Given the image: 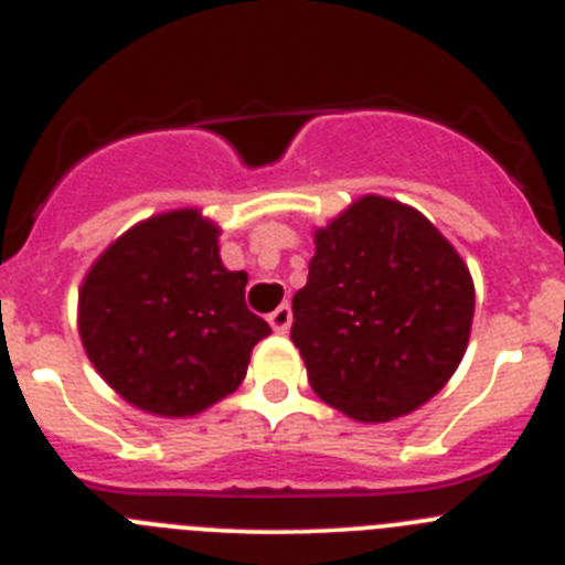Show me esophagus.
Masks as SVG:
<instances>
[{"label":"esophagus","instance_id":"obj_1","mask_svg":"<svg viewBox=\"0 0 565 565\" xmlns=\"http://www.w3.org/2000/svg\"><path fill=\"white\" fill-rule=\"evenodd\" d=\"M270 327H273V332H278V334H287V329H289V323H292V309L287 307V303H281V307L278 309H273L270 312Z\"/></svg>","mask_w":565,"mask_h":565}]
</instances>
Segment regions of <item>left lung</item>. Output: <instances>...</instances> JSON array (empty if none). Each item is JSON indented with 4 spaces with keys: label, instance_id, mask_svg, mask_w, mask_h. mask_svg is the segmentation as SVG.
Instances as JSON below:
<instances>
[{
    "label": "left lung",
    "instance_id": "8db88e82",
    "mask_svg": "<svg viewBox=\"0 0 565 565\" xmlns=\"http://www.w3.org/2000/svg\"><path fill=\"white\" fill-rule=\"evenodd\" d=\"M472 309L476 289L454 245L414 207L363 196L315 231L289 338L323 403L388 422L454 377Z\"/></svg>",
    "mask_w": 565,
    "mask_h": 565
}]
</instances>
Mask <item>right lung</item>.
Listing matches in <instances>:
<instances>
[{"label":"right lung","instance_id":"obj_1","mask_svg":"<svg viewBox=\"0 0 565 565\" xmlns=\"http://www.w3.org/2000/svg\"><path fill=\"white\" fill-rule=\"evenodd\" d=\"M220 227L200 211L140 222L109 245L78 292V332L100 377L157 416H194L242 385L270 334L225 270Z\"/></svg>","mask_w":565,"mask_h":565}]
</instances>
